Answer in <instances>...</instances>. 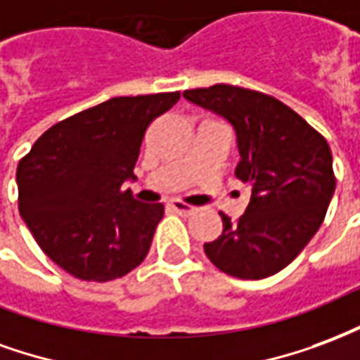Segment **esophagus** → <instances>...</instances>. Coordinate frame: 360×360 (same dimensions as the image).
I'll return each instance as SVG.
<instances>
[{
    "label": "esophagus",
    "instance_id": "1",
    "mask_svg": "<svg viewBox=\"0 0 360 360\" xmlns=\"http://www.w3.org/2000/svg\"><path fill=\"white\" fill-rule=\"evenodd\" d=\"M169 207L172 209V211H176L178 214H191V212L195 211V207L188 205V203H184V201H180V199H172L169 203Z\"/></svg>",
    "mask_w": 360,
    "mask_h": 360
}]
</instances>
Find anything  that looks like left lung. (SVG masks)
Masks as SVG:
<instances>
[{"label": "left lung", "mask_w": 360, "mask_h": 360, "mask_svg": "<svg viewBox=\"0 0 360 360\" xmlns=\"http://www.w3.org/2000/svg\"><path fill=\"white\" fill-rule=\"evenodd\" d=\"M191 103L232 122L241 159L236 176L251 188L240 219H222V234L203 245L214 266L241 280L272 276L305 249L335 190L326 138L263 91L232 84L186 90Z\"/></svg>", "instance_id": "1"}]
</instances>
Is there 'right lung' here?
I'll return each instance as SVG.
<instances>
[{"mask_svg":"<svg viewBox=\"0 0 360 360\" xmlns=\"http://www.w3.org/2000/svg\"><path fill=\"white\" fill-rule=\"evenodd\" d=\"M180 91L112 97L59 120L17 167L18 211L55 264L86 282L122 278L146 259L162 203H140L134 176L146 130Z\"/></svg>","mask_w":360,"mask_h":360,"instance_id":"right-lung-1","label":"right lung"}]
</instances>
